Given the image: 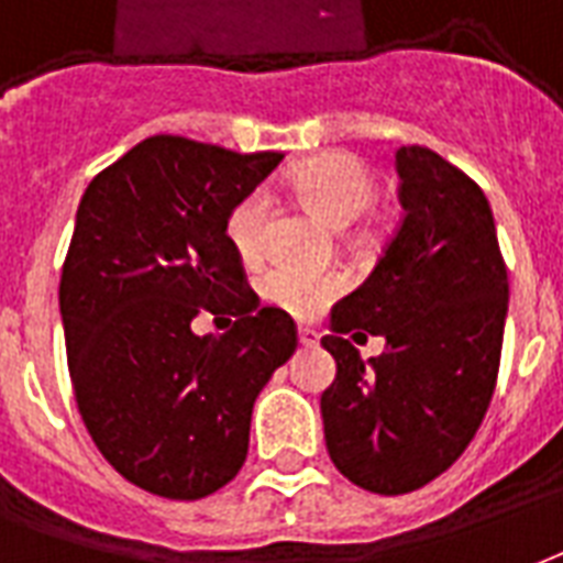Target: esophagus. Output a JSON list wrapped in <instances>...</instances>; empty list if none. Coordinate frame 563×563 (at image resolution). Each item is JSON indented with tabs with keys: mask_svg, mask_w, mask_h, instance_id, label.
I'll return each mask as SVG.
<instances>
[{
	"mask_svg": "<svg viewBox=\"0 0 563 563\" xmlns=\"http://www.w3.org/2000/svg\"><path fill=\"white\" fill-rule=\"evenodd\" d=\"M298 343L316 345V343H319V334H316L313 328H298Z\"/></svg>",
	"mask_w": 563,
	"mask_h": 563,
	"instance_id": "1",
	"label": "esophagus"
}]
</instances>
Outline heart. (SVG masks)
Wrapping results in <instances>:
<instances>
[{
	"label": "heart",
	"instance_id": "heart-1",
	"mask_svg": "<svg viewBox=\"0 0 563 563\" xmlns=\"http://www.w3.org/2000/svg\"><path fill=\"white\" fill-rule=\"evenodd\" d=\"M292 187L303 206L334 229L352 227L376 197V181L364 161L340 152L319 154L298 166L292 173ZM268 208L265 190H253L229 214L227 235L244 262H253L262 253ZM260 289L265 301L286 313L313 316L343 289V277L334 271L271 265L268 271H262Z\"/></svg>",
	"mask_w": 563,
	"mask_h": 563
}]
</instances>
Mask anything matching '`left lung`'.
Masks as SVG:
<instances>
[{
  "mask_svg": "<svg viewBox=\"0 0 563 563\" xmlns=\"http://www.w3.org/2000/svg\"><path fill=\"white\" fill-rule=\"evenodd\" d=\"M402 223L376 268L331 307L336 378L322 394L324 444L343 477L378 495L420 489L468 448L493 399L507 319L493 208L423 145L397 152ZM386 336L364 362L342 336Z\"/></svg>",
  "mask_w": 563,
  "mask_h": 563,
  "instance_id": "left-lung-1",
  "label": "left lung"
}]
</instances>
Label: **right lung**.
I'll return each mask as SVG.
<instances>
[{
	"label": "right lung",
	"instance_id": "right-lung-1",
	"mask_svg": "<svg viewBox=\"0 0 563 563\" xmlns=\"http://www.w3.org/2000/svg\"><path fill=\"white\" fill-rule=\"evenodd\" d=\"M283 161L148 136L91 178L59 283L68 369L103 460L145 493L197 501L247 460L250 418L298 331L244 286L227 220ZM199 309L232 312L199 338Z\"/></svg>",
	"mask_w": 563,
	"mask_h": 563
}]
</instances>
